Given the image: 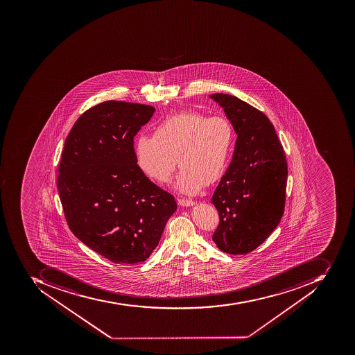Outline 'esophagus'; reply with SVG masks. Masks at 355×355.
Returning <instances> with one entry per match:
<instances>
[{"mask_svg": "<svg viewBox=\"0 0 355 355\" xmlns=\"http://www.w3.org/2000/svg\"><path fill=\"white\" fill-rule=\"evenodd\" d=\"M178 204L181 207H192L196 204V202L192 201V200L178 199Z\"/></svg>", "mask_w": 355, "mask_h": 355, "instance_id": "34e87169", "label": "esophagus"}]
</instances>
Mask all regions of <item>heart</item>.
Returning a JSON list of instances; mask_svg holds the SVG:
<instances>
[{
	"instance_id": "obj_1",
	"label": "heart",
	"mask_w": 355,
	"mask_h": 355,
	"mask_svg": "<svg viewBox=\"0 0 355 355\" xmlns=\"http://www.w3.org/2000/svg\"><path fill=\"white\" fill-rule=\"evenodd\" d=\"M236 142L232 121L196 110L171 114L154 127L153 136L140 135L135 142L137 164L148 178L166 184L176 166L179 191L194 194L224 176Z\"/></svg>"
}]
</instances>
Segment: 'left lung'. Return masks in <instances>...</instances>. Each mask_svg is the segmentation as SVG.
<instances>
[{
  "mask_svg": "<svg viewBox=\"0 0 355 355\" xmlns=\"http://www.w3.org/2000/svg\"><path fill=\"white\" fill-rule=\"evenodd\" d=\"M238 135L234 157L211 203L219 215L213 241L228 254L257 249L282 220L288 165L272 123L263 112L230 94H211Z\"/></svg>",
  "mask_w": 355,
  "mask_h": 355,
  "instance_id": "obj_1",
  "label": "left lung"
}]
</instances>
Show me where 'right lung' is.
Masks as SVG:
<instances>
[{
    "instance_id": "obj_1",
    "label": "right lung",
    "mask_w": 355,
    "mask_h": 355,
    "mask_svg": "<svg viewBox=\"0 0 355 355\" xmlns=\"http://www.w3.org/2000/svg\"><path fill=\"white\" fill-rule=\"evenodd\" d=\"M155 108L105 101L77 119L58 166L60 203L71 232L116 263L144 261L177 203L139 168L134 137Z\"/></svg>"
}]
</instances>
